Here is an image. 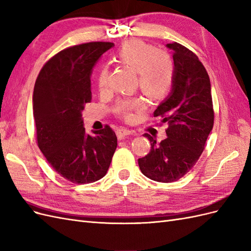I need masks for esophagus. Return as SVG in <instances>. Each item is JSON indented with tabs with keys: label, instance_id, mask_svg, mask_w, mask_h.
Returning a JSON list of instances; mask_svg holds the SVG:
<instances>
[{
	"label": "esophagus",
	"instance_id": "1",
	"mask_svg": "<svg viewBox=\"0 0 251 251\" xmlns=\"http://www.w3.org/2000/svg\"><path fill=\"white\" fill-rule=\"evenodd\" d=\"M134 133H135L134 131L128 130V128H126V127H121L117 131V135L120 139L125 138L126 136H128V135H134Z\"/></svg>",
	"mask_w": 251,
	"mask_h": 251
}]
</instances>
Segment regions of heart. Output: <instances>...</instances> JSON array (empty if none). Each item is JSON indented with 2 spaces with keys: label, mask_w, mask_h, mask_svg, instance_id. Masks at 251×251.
I'll return each instance as SVG.
<instances>
[{
  "label": "heart",
  "mask_w": 251,
  "mask_h": 251,
  "mask_svg": "<svg viewBox=\"0 0 251 251\" xmlns=\"http://www.w3.org/2000/svg\"><path fill=\"white\" fill-rule=\"evenodd\" d=\"M119 63L132 68L139 74V86L148 96L159 98L169 92L174 76V65L171 57L164 52L140 40L126 43L118 52ZM109 66L102 65L97 74V86L100 92L108 89ZM146 108L141 98H126L116 104V112L127 120L134 118V113Z\"/></svg>",
  "instance_id": "1"
}]
</instances>
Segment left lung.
Instances as JSON below:
<instances>
[{"mask_svg": "<svg viewBox=\"0 0 251 251\" xmlns=\"http://www.w3.org/2000/svg\"><path fill=\"white\" fill-rule=\"evenodd\" d=\"M166 47L173 51L172 90L154 116L169 125L168 138L157 143L144 134L151 142V151L138 159L144 176L163 183L177 181L192 170L204 150L215 117L209 76L198 56L178 43Z\"/></svg>", "mask_w": 251, "mask_h": 251, "instance_id": "obj_1", "label": "left lung"}]
</instances>
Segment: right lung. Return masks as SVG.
Masks as SVG:
<instances>
[{
	"label": "right lung",
	"instance_id": "1",
	"mask_svg": "<svg viewBox=\"0 0 251 251\" xmlns=\"http://www.w3.org/2000/svg\"><path fill=\"white\" fill-rule=\"evenodd\" d=\"M113 43L92 42L58 52L44 65L36 78L33 117L43 155L60 176L76 184L104 177L117 148L109 126L86 133L81 112L91 102V74Z\"/></svg>",
	"mask_w": 251,
	"mask_h": 251
}]
</instances>
